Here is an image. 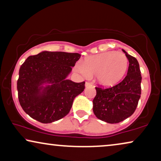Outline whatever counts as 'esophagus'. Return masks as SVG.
Here are the masks:
<instances>
[{
	"mask_svg": "<svg viewBox=\"0 0 161 161\" xmlns=\"http://www.w3.org/2000/svg\"><path fill=\"white\" fill-rule=\"evenodd\" d=\"M92 83L89 82V81H86V83H85L86 87H89V86H92Z\"/></svg>",
	"mask_w": 161,
	"mask_h": 161,
	"instance_id": "34e87169",
	"label": "esophagus"
}]
</instances>
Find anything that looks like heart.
<instances>
[{
    "instance_id": "obj_1",
    "label": "heart",
    "mask_w": 161,
    "mask_h": 161,
    "mask_svg": "<svg viewBox=\"0 0 161 161\" xmlns=\"http://www.w3.org/2000/svg\"><path fill=\"white\" fill-rule=\"evenodd\" d=\"M128 67V60L121 52L108 51L89 56L77 63L75 70L85 76H96L101 85L113 86L125 76Z\"/></svg>"
}]
</instances>
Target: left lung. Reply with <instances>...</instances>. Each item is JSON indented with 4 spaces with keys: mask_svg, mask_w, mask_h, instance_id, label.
I'll list each match as a JSON object with an SVG mask.
<instances>
[{
    "mask_svg": "<svg viewBox=\"0 0 161 161\" xmlns=\"http://www.w3.org/2000/svg\"><path fill=\"white\" fill-rule=\"evenodd\" d=\"M123 51L129 61L126 76L112 87H96V96L92 101V109L97 118L108 123H120L131 116L141 97L139 64L134 57Z\"/></svg>",
    "mask_w": 161,
    "mask_h": 161,
    "instance_id": "obj_1",
    "label": "left lung"
}]
</instances>
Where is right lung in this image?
<instances>
[{"instance_id": "1", "label": "right lung", "mask_w": 161, "mask_h": 161, "mask_svg": "<svg viewBox=\"0 0 161 161\" xmlns=\"http://www.w3.org/2000/svg\"><path fill=\"white\" fill-rule=\"evenodd\" d=\"M80 56L44 51L27 58L17 80L18 99L26 114L42 123H53L69 114L74 99L85 87V81L65 80ZM45 82L51 85L41 92L40 85Z\"/></svg>"}]
</instances>
